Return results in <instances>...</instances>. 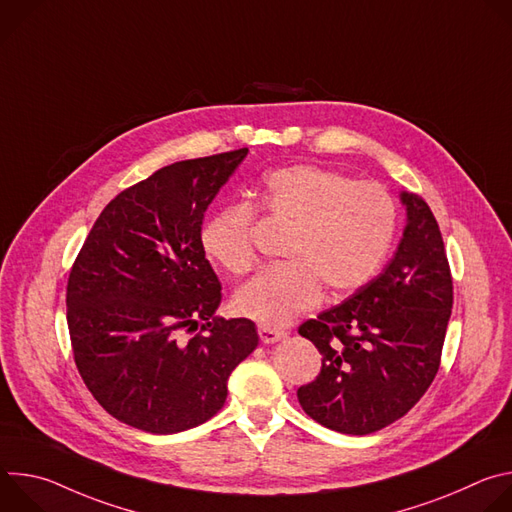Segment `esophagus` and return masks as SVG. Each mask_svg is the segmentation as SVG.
<instances>
[{
	"label": "esophagus",
	"instance_id": "1",
	"mask_svg": "<svg viewBox=\"0 0 512 512\" xmlns=\"http://www.w3.org/2000/svg\"><path fill=\"white\" fill-rule=\"evenodd\" d=\"M257 332H259V338H261L263 344H275V342H279L285 336V332L269 328V326H259Z\"/></svg>",
	"mask_w": 512,
	"mask_h": 512
}]
</instances>
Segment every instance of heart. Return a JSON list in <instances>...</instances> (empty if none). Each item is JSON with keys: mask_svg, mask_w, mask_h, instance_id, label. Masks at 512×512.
Here are the masks:
<instances>
[{"mask_svg": "<svg viewBox=\"0 0 512 512\" xmlns=\"http://www.w3.org/2000/svg\"><path fill=\"white\" fill-rule=\"evenodd\" d=\"M257 206L277 223L289 225L281 243L283 263L261 269L237 289L235 312L277 328L328 296H344L367 283L381 267L393 235L397 212L391 196L377 184L312 164L269 172ZM255 208L231 202L218 208L202 227L208 257L233 275L255 263Z\"/></svg>", "mask_w": 512, "mask_h": 512, "instance_id": "1", "label": "heart"}]
</instances>
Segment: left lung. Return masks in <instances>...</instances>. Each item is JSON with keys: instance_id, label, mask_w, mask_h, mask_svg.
<instances>
[{"instance_id": "8db88e82", "label": "left lung", "mask_w": 512, "mask_h": 512, "mask_svg": "<svg viewBox=\"0 0 512 512\" xmlns=\"http://www.w3.org/2000/svg\"><path fill=\"white\" fill-rule=\"evenodd\" d=\"M407 223L389 265L354 294L300 326L322 354L298 389L302 409L328 429L367 435L403 417L440 369L452 314V275L423 198L401 192Z\"/></svg>"}]
</instances>
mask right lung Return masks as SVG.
Returning <instances> with one entry per match:
<instances>
[{
  "mask_svg": "<svg viewBox=\"0 0 512 512\" xmlns=\"http://www.w3.org/2000/svg\"><path fill=\"white\" fill-rule=\"evenodd\" d=\"M247 154L176 162L123 190L70 269L77 369L101 407L131 427L168 435L208 421L259 344L251 320L214 316L221 281L200 241L208 204Z\"/></svg>",
  "mask_w": 512,
  "mask_h": 512,
  "instance_id": "add662e5",
  "label": "right lung"
}]
</instances>
